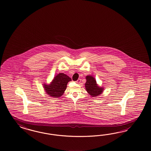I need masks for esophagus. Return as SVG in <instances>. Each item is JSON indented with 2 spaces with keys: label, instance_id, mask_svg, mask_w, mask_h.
<instances>
[{
  "label": "esophagus",
  "instance_id": "obj_1",
  "mask_svg": "<svg viewBox=\"0 0 151 151\" xmlns=\"http://www.w3.org/2000/svg\"><path fill=\"white\" fill-rule=\"evenodd\" d=\"M76 82L77 83H80L81 82V79H78V80L76 81Z\"/></svg>",
  "mask_w": 151,
  "mask_h": 151
}]
</instances>
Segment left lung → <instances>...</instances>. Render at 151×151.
<instances>
[{
    "label": "left lung",
    "instance_id": "left-lung-1",
    "mask_svg": "<svg viewBox=\"0 0 151 151\" xmlns=\"http://www.w3.org/2000/svg\"><path fill=\"white\" fill-rule=\"evenodd\" d=\"M86 82L85 83V88L88 93L92 97L99 96L104 90V88L100 87L97 83L96 80L94 77L91 75H87L86 76Z\"/></svg>",
    "mask_w": 151,
    "mask_h": 151
}]
</instances>
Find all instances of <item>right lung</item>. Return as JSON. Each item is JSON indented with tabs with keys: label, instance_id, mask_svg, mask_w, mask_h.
Here are the masks:
<instances>
[{
	"label": "right lung",
	"instance_id": "right-lung-1",
	"mask_svg": "<svg viewBox=\"0 0 151 151\" xmlns=\"http://www.w3.org/2000/svg\"><path fill=\"white\" fill-rule=\"evenodd\" d=\"M71 81V78L66 74L58 73L49 84H43V87L47 95L51 97L58 98L64 94L68 83Z\"/></svg>",
	"mask_w": 151,
	"mask_h": 151
}]
</instances>
